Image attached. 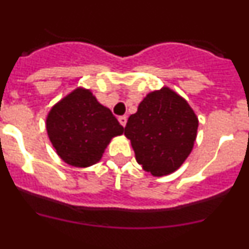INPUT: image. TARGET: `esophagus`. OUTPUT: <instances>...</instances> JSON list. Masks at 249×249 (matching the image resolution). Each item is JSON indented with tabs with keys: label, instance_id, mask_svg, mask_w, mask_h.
Masks as SVG:
<instances>
[{
	"label": "esophagus",
	"instance_id": "esophagus-1",
	"mask_svg": "<svg viewBox=\"0 0 249 249\" xmlns=\"http://www.w3.org/2000/svg\"><path fill=\"white\" fill-rule=\"evenodd\" d=\"M126 120H128V119H126V116H119V123H120L123 126H125V125H126Z\"/></svg>",
	"mask_w": 249,
	"mask_h": 249
}]
</instances>
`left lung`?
Masks as SVG:
<instances>
[{"instance_id":"8db88e82","label":"left lung","mask_w":249,"mask_h":249,"mask_svg":"<svg viewBox=\"0 0 249 249\" xmlns=\"http://www.w3.org/2000/svg\"><path fill=\"white\" fill-rule=\"evenodd\" d=\"M199 119L182 96L170 87L148 93L130 115L125 137L135 160L152 176H167L182 166L197 135Z\"/></svg>"}]
</instances>
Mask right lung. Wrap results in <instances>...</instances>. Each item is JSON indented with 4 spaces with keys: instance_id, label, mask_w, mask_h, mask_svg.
I'll use <instances>...</instances> for the list:
<instances>
[{
    "instance_id": "add662e5",
    "label": "right lung",
    "mask_w": 249,
    "mask_h": 249,
    "mask_svg": "<svg viewBox=\"0 0 249 249\" xmlns=\"http://www.w3.org/2000/svg\"><path fill=\"white\" fill-rule=\"evenodd\" d=\"M48 137L60 160L78 168L96 164L112 138L124 133L110 108L77 87L48 112Z\"/></svg>"
}]
</instances>
